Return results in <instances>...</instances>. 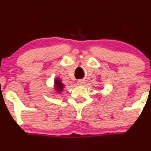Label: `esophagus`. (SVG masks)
<instances>
[{"mask_svg": "<svg viewBox=\"0 0 151 151\" xmlns=\"http://www.w3.org/2000/svg\"><path fill=\"white\" fill-rule=\"evenodd\" d=\"M85 82L84 81V80H79L78 82H77V84H78L79 85H83L85 84Z\"/></svg>", "mask_w": 151, "mask_h": 151, "instance_id": "34e87169", "label": "esophagus"}]
</instances>
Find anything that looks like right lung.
<instances>
[{
    "label": "right lung",
    "mask_w": 151,
    "mask_h": 151,
    "mask_svg": "<svg viewBox=\"0 0 151 151\" xmlns=\"http://www.w3.org/2000/svg\"><path fill=\"white\" fill-rule=\"evenodd\" d=\"M63 87H64V85L61 83V80L58 78L56 79L55 81V88L56 91L58 92H60V91H63Z\"/></svg>",
    "instance_id": "right-lung-1"
}]
</instances>
